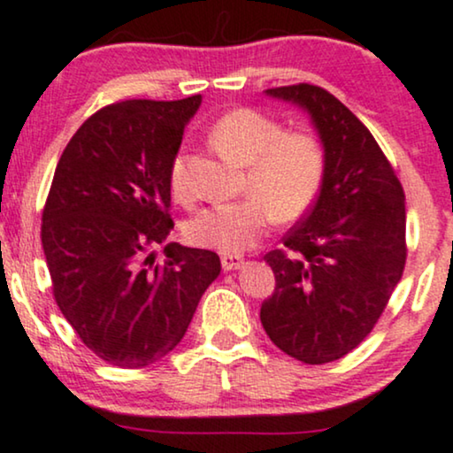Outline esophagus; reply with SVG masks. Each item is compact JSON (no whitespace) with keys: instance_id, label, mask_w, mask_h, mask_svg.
Masks as SVG:
<instances>
[{"instance_id":"1","label":"esophagus","mask_w":453,"mask_h":453,"mask_svg":"<svg viewBox=\"0 0 453 453\" xmlns=\"http://www.w3.org/2000/svg\"><path fill=\"white\" fill-rule=\"evenodd\" d=\"M221 265L226 272H234L244 268V259L241 255H223L221 257Z\"/></svg>"}]
</instances>
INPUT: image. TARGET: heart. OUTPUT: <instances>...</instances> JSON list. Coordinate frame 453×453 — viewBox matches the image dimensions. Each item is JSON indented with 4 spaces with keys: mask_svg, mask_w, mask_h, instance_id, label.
<instances>
[{
    "mask_svg": "<svg viewBox=\"0 0 453 453\" xmlns=\"http://www.w3.org/2000/svg\"><path fill=\"white\" fill-rule=\"evenodd\" d=\"M211 141L236 165L247 166L244 192L236 203L212 204L185 223L196 247L238 255L255 247L274 221H293L314 204L325 179V150L308 133H282V127L255 109H234L211 127ZM174 198L188 203L185 157L171 166Z\"/></svg>",
    "mask_w": 453,
    "mask_h": 453,
    "instance_id": "obj_1",
    "label": "heart"
}]
</instances>
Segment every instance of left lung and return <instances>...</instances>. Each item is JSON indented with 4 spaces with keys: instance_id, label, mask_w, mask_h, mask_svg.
Listing matches in <instances>:
<instances>
[{
    "instance_id": "1",
    "label": "left lung",
    "mask_w": 453,
    "mask_h": 453,
    "mask_svg": "<svg viewBox=\"0 0 453 453\" xmlns=\"http://www.w3.org/2000/svg\"><path fill=\"white\" fill-rule=\"evenodd\" d=\"M265 95L310 116L325 150V179L285 250L265 255L276 276L261 325L288 357L342 358L372 334L405 268V194L367 127L319 86Z\"/></svg>"
}]
</instances>
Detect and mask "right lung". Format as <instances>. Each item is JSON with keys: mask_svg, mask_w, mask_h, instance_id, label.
Listing matches in <instances>:
<instances>
[{"mask_svg": "<svg viewBox=\"0 0 453 453\" xmlns=\"http://www.w3.org/2000/svg\"><path fill=\"white\" fill-rule=\"evenodd\" d=\"M203 96L103 107L65 147L42 215V247L67 323L124 369L160 361L183 340L219 255L177 242L171 166Z\"/></svg>", "mask_w": 453, "mask_h": 453, "instance_id": "add662e5", "label": "right lung"}]
</instances>
